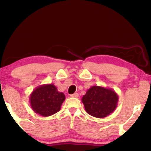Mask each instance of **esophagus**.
<instances>
[{"mask_svg": "<svg viewBox=\"0 0 151 151\" xmlns=\"http://www.w3.org/2000/svg\"><path fill=\"white\" fill-rule=\"evenodd\" d=\"M71 97V98H78V96H79V95H78V93H73L70 96Z\"/></svg>", "mask_w": 151, "mask_h": 151, "instance_id": "1", "label": "esophagus"}]
</instances>
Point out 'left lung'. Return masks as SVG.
<instances>
[{"label": "left lung", "instance_id": "8db88e82", "mask_svg": "<svg viewBox=\"0 0 151 151\" xmlns=\"http://www.w3.org/2000/svg\"><path fill=\"white\" fill-rule=\"evenodd\" d=\"M86 113L98 118L106 117L117 108L118 96L112 88L93 86L82 98Z\"/></svg>", "mask_w": 151, "mask_h": 151}]
</instances>
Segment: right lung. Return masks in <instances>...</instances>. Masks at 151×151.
Here are the masks:
<instances>
[{"instance_id": "add662e5", "label": "right lung", "mask_w": 151, "mask_h": 151, "mask_svg": "<svg viewBox=\"0 0 151 151\" xmlns=\"http://www.w3.org/2000/svg\"><path fill=\"white\" fill-rule=\"evenodd\" d=\"M65 100V94L59 92L53 84L38 86L29 96L32 110L43 117L50 116L58 112Z\"/></svg>"}]
</instances>
